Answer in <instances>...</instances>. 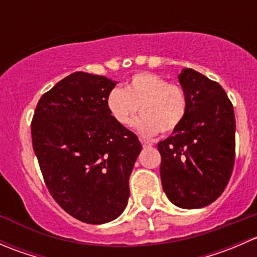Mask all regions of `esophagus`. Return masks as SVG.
<instances>
[{
	"mask_svg": "<svg viewBox=\"0 0 257 257\" xmlns=\"http://www.w3.org/2000/svg\"><path fill=\"white\" fill-rule=\"evenodd\" d=\"M141 143H142V145H143V148H150L153 145L152 143H150V142L143 141V139H141Z\"/></svg>",
	"mask_w": 257,
	"mask_h": 257,
	"instance_id": "esophagus-1",
	"label": "esophagus"
}]
</instances>
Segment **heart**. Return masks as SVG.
<instances>
[{"label":"heart","mask_w":257,"mask_h":257,"mask_svg":"<svg viewBox=\"0 0 257 257\" xmlns=\"http://www.w3.org/2000/svg\"><path fill=\"white\" fill-rule=\"evenodd\" d=\"M107 107L113 119L121 126H129L141 108L142 116L136 129L144 137L174 132L188 112V98L180 85L149 72L137 73L125 88H114L108 94Z\"/></svg>","instance_id":"b5f03b06"}]
</instances>
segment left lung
Instances as JSON below:
<instances>
[{"label":"left lung","instance_id":"obj_1","mask_svg":"<svg viewBox=\"0 0 257 257\" xmlns=\"http://www.w3.org/2000/svg\"><path fill=\"white\" fill-rule=\"evenodd\" d=\"M188 98L180 125L158 143L160 178L168 199L181 209L214 203L226 188L235 162L234 107L221 85L184 68L178 76Z\"/></svg>","mask_w":257,"mask_h":257}]
</instances>
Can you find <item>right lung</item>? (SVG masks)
I'll return each instance as SVG.
<instances>
[{
    "instance_id": "obj_1",
    "label": "right lung",
    "mask_w": 257,
    "mask_h": 257,
    "mask_svg": "<svg viewBox=\"0 0 257 257\" xmlns=\"http://www.w3.org/2000/svg\"><path fill=\"white\" fill-rule=\"evenodd\" d=\"M104 76L76 72L41 97L32 144L45 183L64 211L87 224L113 221L125 209L138 137L113 119Z\"/></svg>"
}]
</instances>
